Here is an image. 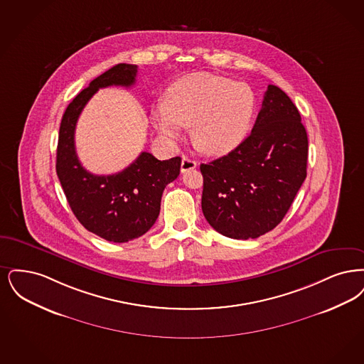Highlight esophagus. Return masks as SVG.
Listing matches in <instances>:
<instances>
[{
  "label": "esophagus",
  "mask_w": 364,
  "mask_h": 364,
  "mask_svg": "<svg viewBox=\"0 0 364 364\" xmlns=\"http://www.w3.org/2000/svg\"><path fill=\"white\" fill-rule=\"evenodd\" d=\"M196 167H197V163H196L194 160L186 158V156H183V158H182V163H181V171H182V173H186V171H190V170H194Z\"/></svg>",
  "instance_id": "1"
}]
</instances>
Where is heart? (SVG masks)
<instances>
[{"label": "heart", "instance_id": "heart-1", "mask_svg": "<svg viewBox=\"0 0 364 364\" xmlns=\"http://www.w3.org/2000/svg\"><path fill=\"white\" fill-rule=\"evenodd\" d=\"M254 94L245 82L212 73H191L174 81L164 106L154 112L159 133L178 140L191 127V140L206 155L231 152L245 139L252 121Z\"/></svg>", "mask_w": 364, "mask_h": 364}]
</instances>
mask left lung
I'll list each match as a JSON object with an SVG mask.
<instances>
[{"label": "left lung", "instance_id": "left-lung-1", "mask_svg": "<svg viewBox=\"0 0 364 364\" xmlns=\"http://www.w3.org/2000/svg\"><path fill=\"white\" fill-rule=\"evenodd\" d=\"M307 155L299 111L283 90L268 85L250 136L228 155L200 166L206 222L232 239L272 231L306 179Z\"/></svg>", "mask_w": 364, "mask_h": 364}]
</instances>
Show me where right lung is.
I'll use <instances>...</instances> for the list:
<instances>
[{
	"label": "right lung",
	"instance_id": "right-lung-1",
	"mask_svg": "<svg viewBox=\"0 0 364 364\" xmlns=\"http://www.w3.org/2000/svg\"><path fill=\"white\" fill-rule=\"evenodd\" d=\"M136 76L137 65L118 63L92 80L63 112L57 146V175L72 212L88 231L114 243L141 237L155 224L163 190L181 170L179 156L161 161L148 152L112 175L91 174L80 163L75 130L81 111L97 90L130 87Z\"/></svg>",
	"mask_w": 364,
	"mask_h": 364
}]
</instances>
